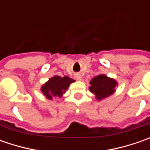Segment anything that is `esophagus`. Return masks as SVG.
I'll return each mask as SVG.
<instances>
[{
	"instance_id": "34e87169",
	"label": "esophagus",
	"mask_w": 150,
	"mask_h": 150,
	"mask_svg": "<svg viewBox=\"0 0 150 150\" xmlns=\"http://www.w3.org/2000/svg\"><path fill=\"white\" fill-rule=\"evenodd\" d=\"M75 78L78 81H81L82 80V76L80 74H75Z\"/></svg>"
}]
</instances>
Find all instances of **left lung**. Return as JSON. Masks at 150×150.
<instances>
[{
	"instance_id": "left-lung-1",
	"label": "left lung",
	"mask_w": 150,
	"mask_h": 150,
	"mask_svg": "<svg viewBox=\"0 0 150 150\" xmlns=\"http://www.w3.org/2000/svg\"><path fill=\"white\" fill-rule=\"evenodd\" d=\"M89 91L95 95L97 100L100 101L113 94L118 83L115 79L108 78L105 74H99L90 81Z\"/></svg>"
}]
</instances>
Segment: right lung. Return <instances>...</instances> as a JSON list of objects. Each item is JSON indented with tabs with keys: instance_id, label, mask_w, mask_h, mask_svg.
<instances>
[{
	"instance_id": "obj_1",
	"label": "right lung",
	"mask_w": 150,
	"mask_h": 150,
	"mask_svg": "<svg viewBox=\"0 0 150 150\" xmlns=\"http://www.w3.org/2000/svg\"><path fill=\"white\" fill-rule=\"evenodd\" d=\"M74 82L75 80L67 76L62 78L60 76L56 75L42 84L41 87V92L47 99L52 100L53 98H61L62 94L65 93L69 85Z\"/></svg>"
}]
</instances>
